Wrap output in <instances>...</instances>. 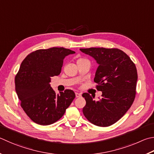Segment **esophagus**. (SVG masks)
Wrapping results in <instances>:
<instances>
[{"label":"esophagus","mask_w":154,"mask_h":154,"mask_svg":"<svg viewBox=\"0 0 154 154\" xmlns=\"http://www.w3.org/2000/svg\"><path fill=\"white\" fill-rule=\"evenodd\" d=\"M75 96H76V97H80L81 96H82V94L76 92V93H75Z\"/></svg>","instance_id":"34e87169"}]
</instances>
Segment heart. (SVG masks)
<instances>
[{
  "label": "heart",
  "instance_id": "b5f03b06",
  "mask_svg": "<svg viewBox=\"0 0 154 154\" xmlns=\"http://www.w3.org/2000/svg\"><path fill=\"white\" fill-rule=\"evenodd\" d=\"M80 59H82V58H80Z\"/></svg>",
  "mask_w": 154,
  "mask_h": 154
}]
</instances>
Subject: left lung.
<instances>
[{"label":"left lung","instance_id":"left-lung-1","mask_svg":"<svg viewBox=\"0 0 154 154\" xmlns=\"http://www.w3.org/2000/svg\"><path fill=\"white\" fill-rule=\"evenodd\" d=\"M93 57L99 66L94 77L102 98L94 100L83 93L86 104L83 113L88 121L99 127H108L121 119L133 104L136 95L137 72L130 57L118 48H81Z\"/></svg>","mask_w":154,"mask_h":154}]
</instances>
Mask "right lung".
Masks as SVG:
<instances>
[{
  "label": "right lung",
  "instance_id": "obj_1",
  "mask_svg": "<svg viewBox=\"0 0 154 154\" xmlns=\"http://www.w3.org/2000/svg\"><path fill=\"white\" fill-rule=\"evenodd\" d=\"M74 53L63 47L40 49L21 63L15 78V91L21 108L35 123L49 125L57 122L75 97L71 89L56 94L50 85L51 77L60 73L64 58Z\"/></svg>",
  "mask_w": 154,
  "mask_h": 154
}]
</instances>
